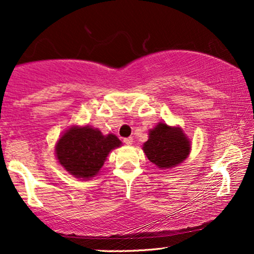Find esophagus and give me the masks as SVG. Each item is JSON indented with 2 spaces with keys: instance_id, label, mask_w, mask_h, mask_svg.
Here are the masks:
<instances>
[{
  "instance_id": "1",
  "label": "esophagus",
  "mask_w": 254,
  "mask_h": 254,
  "mask_svg": "<svg viewBox=\"0 0 254 254\" xmlns=\"http://www.w3.org/2000/svg\"><path fill=\"white\" fill-rule=\"evenodd\" d=\"M123 141H124L125 144L131 145V144H132V142H133V138H132V137H125Z\"/></svg>"
}]
</instances>
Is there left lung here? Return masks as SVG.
<instances>
[{"label":"left lung","mask_w":254,"mask_h":254,"mask_svg":"<svg viewBox=\"0 0 254 254\" xmlns=\"http://www.w3.org/2000/svg\"><path fill=\"white\" fill-rule=\"evenodd\" d=\"M190 149V141L182 129L164 123L149 131V139L143 145L149 161L159 168H171L180 164L188 157Z\"/></svg>","instance_id":"8db88e82"}]
</instances>
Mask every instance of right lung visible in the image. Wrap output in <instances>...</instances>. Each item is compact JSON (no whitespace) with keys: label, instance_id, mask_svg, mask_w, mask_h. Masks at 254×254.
Here are the masks:
<instances>
[{"label":"right lung","instance_id":"add662e5","mask_svg":"<svg viewBox=\"0 0 254 254\" xmlns=\"http://www.w3.org/2000/svg\"><path fill=\"white\" fill-rule=\"evenodd\" d=\"M117 136H104L90 127H71L61 137L56 145L58 162L76 178H88L98 174L112 149L121 145Z\"/></svg>","mask_w":254,"mask_h":254}]
</instances>
